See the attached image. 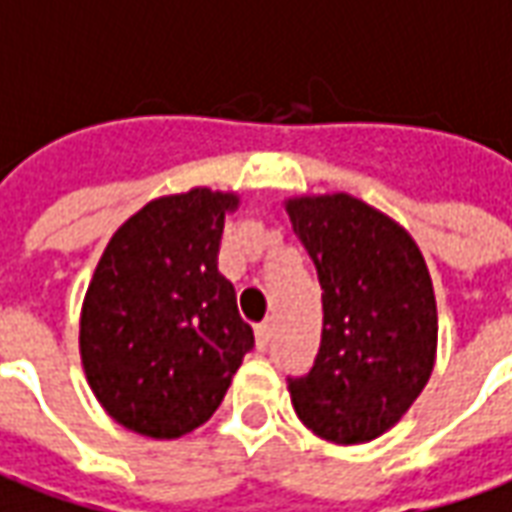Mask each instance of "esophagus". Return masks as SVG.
<instances>
[{"mask_svg":"<svg viewBox=\"0 0 512 512\" xmlns=\"http://www.w3.org/2000/svg\"><path fill=\"white\" fill-rule=\"evenodd\" d=\"M255 341H257V349H260V352H266L268 346H271V324H260V327H257Z\"/></svg>","mask_w":512,"mask_h":512,"instance_id":"34e87169","label":"esophagus"}]
</instances>
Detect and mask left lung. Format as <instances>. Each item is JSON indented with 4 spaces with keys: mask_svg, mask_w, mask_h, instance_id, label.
<instances>
[{
    "mask_svg": "<svg viewBox=\"0 0 512 512\" xmlns=\"http://www.w3.org/2000/svg\"><path fill=\"white\" fill-rule=\"evenodd\" d=\"M293 232L321 285V346L288 377L296 416L332 443H366L391 430L435 366L438 310L416 241L349 194L288 199Z\"/></svg>",
    "mask_w": 512,
    "mask_h": 512,
    "instance_id": "8db88e82",
    "label": "left lung"
}]
</instances>
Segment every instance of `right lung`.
Instances as JSON below:
<instances>
[{
	"label": "right lung",
	"mask_w": 512,
	"mask_h": 512,
	"mask_svg": "<svg viewBox=\"0 0 512 512\" xmlns=\"http://www.w3.org/2000/svg\"><path fill=\"white\" fill-rule=\"evenodd\" d=\"M238 196L194 188L141 207L110 238L80 318L85 377L121 427L180 438L219 410L255 346L219 274Z\"/></svg>",
	"instance_id": "add662e5"
}]
</instances>
